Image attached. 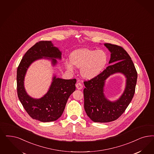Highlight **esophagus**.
Instances as JSON below:
<instances>
[{
	"mask_svg": "<svg viewBox=\"0 0 154 154\" xmlns=\"http://www.w3.org/2000/svg\"><path fill=\"white\" fill-rule=\"evenodd\" d=\"M75 86H76L77 89H79V90L82 89V88H83V85H82V84L81 83H80V82H79V83L76 84Z\"/></svg>",
	"mask_w": 154,
	"mask_h": 154,
	"instance_id": "esophagus-1",
	"label": "esophagus"
}]
</instances>
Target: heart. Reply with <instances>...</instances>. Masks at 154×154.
I'll return each instance as SVG.
<instances>
[{"label": "heart", "instance_id": "obj_1", "mask_svg": "<svg viewBox=\"0 0 154 154\" xmlns=\"http://www.w3.org/2000/svg\"><path fill=\"white\" fill-rule=\"evenodd\" d=\"M70 63L66 62L65 66L70 71L73 66L81 68L80 73L86 79L94 78L104 69L108 61V56L103 50L82 49L75 50L70 55ZM72 63V64H71Z\"/></svg>", "mask_w": 154, "mask_h": 154}]
</instances>
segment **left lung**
I'll return each instance as SVG.
<instances>
[{
	"instance_id": "obj_1",
	"label": "left lung",
	"mask_w": 154,
	"mask_h": 154,
	"mask_svg": "<svg viewBox=\"0 0 154 154\" xmlns=\"http://www.w3.org/2000/svg\"><path fill=\"white\" fill-rule=\"evenodd\" d=\"M111 52L109 64L100 74L84 82V109L87 116L93 122L106 123L114 121L121 116L132 100L137 81V72L133 61L122 47L112 44H104ZM121 72L127 78L124 93L117 101L108 100L103 93L105 80L110 75Z\"/></svg>"
}]
</instances>
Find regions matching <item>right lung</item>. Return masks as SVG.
I'll use <instances>...</instances> for the list:
<instances>
[{
    "mask_svg": "<svg viewBox=\"0 0 154 154\" xmlns=\"http://www.w3.org/2000/svg\"><path fill=\"white\" fill-rule=\"evenodd\" d=\"M43 57L51 60L55 65L57 64L55 58L60 60L61 52L50 41L38 42L29 49L17 69V93L30 117L41 122H52L58 119L63 113L69 96L75 90L76 79L64 80L54 76L47 93L41 98L35 99L28 96L24 86L27 69L33 62Z\"/></svg>",
    "mask_w": 154,
    "mask_h": 154,
    "instance_id": "1",
    "label": "right lung"
}]
</instances>
